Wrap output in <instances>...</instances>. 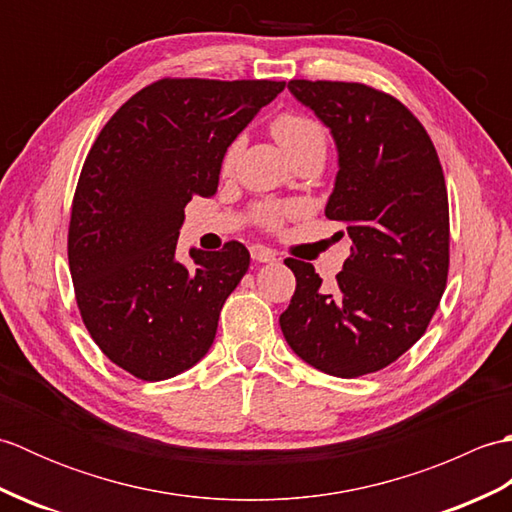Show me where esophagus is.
I'll use <instances>...</instances> for the list:
<instances>
[{
    "label": "esophagus",
    "mask_w": 512,
    "mask_h": 512,
    "mask_svg": "<svg viewBox=\"0 0 512 512\" xmlns=\"http://www.w3.org/2000/svg\"><path fill=\"white\" fill-rule=\"evenodd\" d=\"M250 257H253L255 262H259V264H273V262H277L275 250L268 248V246H262V244L250 246Z\"/></svg>",
    "instance_id": "1"
}]
</instances>
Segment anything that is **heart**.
Masks as SVG:
<instances>
[{"instance_id":"heart-1","label":"heart","mask_w":512,"mask_h":512,"mask_svg":"<svg viewBox=\"0 0 512 512\" xmlns=\"http://www.w3.org/2000/svg\"><path fill=\"white\" fill-rule=\"evenodd\" d=\"M270 132H273L275 140L281 145V149L286 151L288 158H292L299 151L306 149H323L325 151V132L323 127L312 121V118L295 114V112H286L277 116L273 125H270ZM235 156H237V147H231L224 156V171H231L235 165ZM295 213V206L290 204H259L255 217L266 226H279L286 220L288 215Z\"/></svg>"}]
</instances>
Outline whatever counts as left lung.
<instances>
[{
  "mask_svg": "<svg viewBox=\"0 0 512 512\" xmlns=\"http://www.w3.org/2000/svg\"><path fill=\"white\" fill-rule=\"evenodd\" d=\"M290 94L330 129L339 154L330 220L345 222L350 257L325 288L297 277L281 332L301 361L356 378L394 363L427 330L447 286L449 200L429 134L394 96L341 81H290Z\"/></svg>",
  "mask_w": 512,
  "mask_h": 512,
  "instance_id": "left-lung-1",
  "label": "left lung"
}]
</instances>
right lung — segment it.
Masks as SVG:
<instances>
[{
  "instance_id": "right-lung-1",
  "label": "right lung",
  "mask_w": 512,
  "mask_h": 512,
  "mask_svg": "<svg viewBox=\"0 0 512 512\" xmlns=\"http://www.w3.org/2000/svg\"><path fill=\"white\" fill-rule=\"evenodd\" d=\"M284 81L162 79L134 94L96 138L76 184L68 259L85 328L143 380L206 356L226 297L246 275L244 244L176 257L184 206L211 198L226 149Z\"/></svg>"
}]
</instances>
